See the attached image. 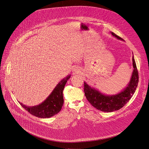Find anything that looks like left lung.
<instances>
[{
  "instance_id": "8db88e82",
  "label": "left lung",
  "mask_w": 149,
  "mask_h": 149,
  "mask_svg": "<svg viewBox=\"0 0 149 149\" xmlns=\"http://www.w3.org/2000/svg\"><path fill=\"white\" fill-rule=\"evenodd\" d=\"M113 36L119 40L123 39L111 32ZM133 72L127 86L119 93L113 95H106L92 88L84 82V93L88 102L96 109L107 112L119 110L125 106L132 97L137 88L139 76L134 56H132Z\"/></svg>"
}]
</instances>
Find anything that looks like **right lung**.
<instances>
[{"instance_id": "right-lung-1", "label": "right lung", "mask_w": 149, "mask_h": 149, "mask_svg": "<svg viewBox=\"0 0 149 149\" xmlns=\"http://www.w3.org/2000/svg\"><path fill=\"white\" fill-rule=\"evenodd\" d=\"M70 77V74L63 79L53 89L47 99L39 105L28 107L20 103L30 114L40 118H49L57 113L61 109L64 104L63 89L67 81Z\"/></svg>"}]
</instances>
